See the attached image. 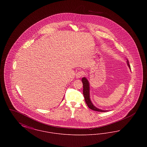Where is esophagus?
<instances>
[{
    "label": "esophagus",
    "instance_id": "esophagus-1",
    "mask_svg": "<svg viewBox=\"0 0 147 147\" xmlns=\"http://www.w3.org/2000/svg\"><path fill=\"white\" fill-rule=\"evenodd\" d=\"M83 76V72L82 71H78L76 73V78H80V77H82Z\"/></svg>",
    "mask_w": 147,
    "mask_h": 147
}]
</instances>
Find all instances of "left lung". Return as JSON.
<instances>
[{"label": "left lung", "mask_w": 147, "mask_h": 147, "mask_svg": "<svg viewBox=\"0 0 147 147\" xmlns=\"http://www.w3.org/2000/svg\"><path fill=\"white\" fill-rule=\"evenodd\" d=\"M127 64L128 66L129 67V68H131L130 65L128 62V61H127ZM82 83L83 84V95L84 97L85 98V101L86 104H87V106L89 107L91 110L95 111H98V112H106L108 111H105V110H102L100 109H98L96 108L95 106H94L93 104L91 103L90 99V95H89V84L88 81V80L85 78H83L82 79Z\"/></svg>", "instance_id": "8db88e82"}]
</instances>
